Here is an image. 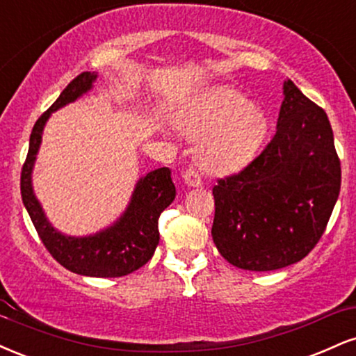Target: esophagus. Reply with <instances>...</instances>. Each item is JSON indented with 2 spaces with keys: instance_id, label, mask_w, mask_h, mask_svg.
Returning <instances> with one entry per match:
<instances>
[{
  "instance_id": "esophagus-1",
  "label": "esophagus",
  "mask_w": 356,
  "mask_h": 356,
  "mask_svg": "<svg viewBox=\"0 0 356 356\" xmlns=\"http://www.w3.org/2000/svg\"><path fill=\"white\" fill-rule=\"evenodd\" d=\"M183 179L188 186H202L203 185V179L200 177V173L193 168H188L183 175Z\"/></svg>"
}]
</instances>
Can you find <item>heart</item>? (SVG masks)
<instances>
[{
	"instance_id": "heart-1",
	"label": "heart",
	"mask_w": 356,
	"mask_h": 356,
	"mask_svg": "<svg viewBox=\"0 0 356 356\" xmlns=\"http://www.w3.org/2000/svg\"><path fill=\"white\" fill-rule=\"evenodd\" d=\"M188 136L201 140L200 161L213 173H229L248 165L260 153L270 121L254 103L232 88H211L195 96L177 116Z\"/></svg>"
}]
</instances>
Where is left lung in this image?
I'll list each match as a JSON object with an SVG mask.
<instances>
[{"instance_id": "1", "label": "left lung", "mask_w": 356, "mask_h": 356, "mask_svg": "<svg viewBox=\"0 0 356 356\" xmlns=\"http://www.w3.org/2000/svg\"><path fill=\"white\" fill-rule=\"evenodd\" d=\"M283 95L273 140L213 188V241L241 270L271 271L303 260L340 195L341 166L327 113L291 79Z\"/></svg>"}]
</instances>
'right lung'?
Masks as SVG:
<instances>
[{"label":"right lung","instance_id":"right-lung-1","mask_svg":"<svg viewBox=\"0 0 356 356\" xmlns=\"http://www.w3.org/2000/svg\"><path fill=\"white\" fill-rule=\"evenodd\" d=\"M96 76L98 74L90 71L78 74L61 91L60 98L49 110L38 118L29 136L26 161L21 170V198L46 250L61 266L85 277L116 278L133 273L152 260L156 245L160 243L158 218L177 196L171 170L163 166L140 178L123 215L111 227L90 236H66L54 229L46 220L31 185V171L46 121L53 111L88 93L93 88Z\"/></svg>","mask_w":356,"mask_h":356}]
</instances>
